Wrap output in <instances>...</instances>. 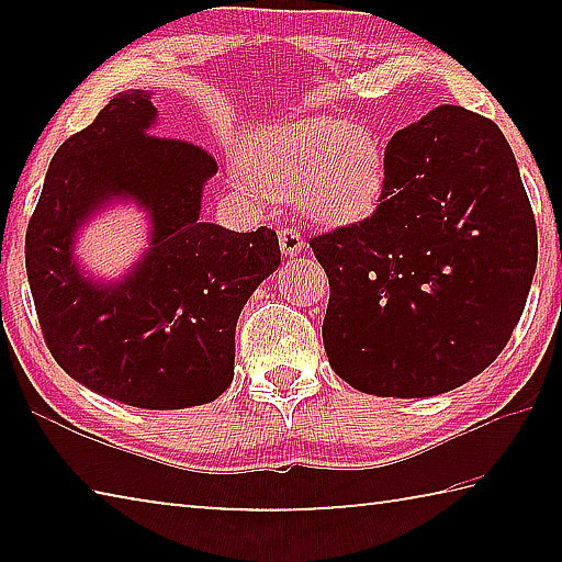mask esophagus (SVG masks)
I'll return each instance as SVG.
<instances>
[{
  "mask_svg": "<svg viewBox=\"0 0 562 562\" xmlns=\"http://www.w3.org/2000/svg\"><path fill=\"white\" fill-rule=\"evenodd\" d=\"M280 247L288 258H294L304 250V237L300 235L297 227H282L280 231Z\"/></svg>",
  "mask_w": 562,
  "mask_h": 562,
  "instance_id": "34e87169",
  "label": "esophagus"
}]
</instances>
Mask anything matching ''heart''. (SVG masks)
I'll use <instances>...</instances> for the list:
<instances>
[{"label":"heart","mask_w":562,"mask_h":562,"mask_svg":"<svg viewBox=\"0 0 562 562\" xmlns=\"http://www.w3.org/2000/svg\"><path fill=\"white\" fill-rule=\"evenodd\" d=\"M247 168L270 193L300 183V205L322 223H355L386 188L384 148L372 131L329 116L274 123L247 148Z\"/></svg>","instance_id":"b5f03b06"}]
</instances>
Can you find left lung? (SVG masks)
Returning a JSON list of instances; mask_svg holds the SVG:
<instances>
[{
  "label": "left lung",
  "instance_id": "8db88e82",
  "mask_svg": "<svg viewBox=\"0 0 562 562\" xmlns=\"http://www.w3.org/2000/svg\"><path fill=\"white\" fill-rule=\"evenodd\" d=\"M384 158L376 211L310 240L329 278L322 339L359 392L443 394L508 345L538 262L536 217L501 128L463 106L396 131Z\"/></svg>",
  "mask_w": 562,
  "mask_h": 562
}]
</instances>
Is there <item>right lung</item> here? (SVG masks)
I'll use <instances>...</instances> for the list:
<instances>
[{"label": "right lung", "instance_id": "right-lung-1", "mask_svg": "<svg viewBox=\"0 0 562 562\" xmlns=\"http://www.w3.org/2000/svg\"><path fill=\"white\" fill-rule=\"evenodd\" d=\"M156 109L123 91L66 138L26 227L24 258L46 347L91 392L138 408L207 404L233 382L235 325L255 288L278 270L270 227L233 233L203 223L215 158L180 138L146 133ZM113 196L151 213L149 252L116 285L82 278L72 233Z\"/></svg>", "mask_w": 562, "mask_h": 562}]
</instances>
